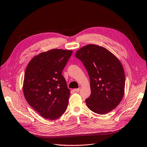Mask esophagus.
Returning a JSON list of instances; mask_svg holds the SVG:
<instances>
[{"instance_id":"esophagus-1","label":"esophagus","mask_w":147,"mask_h":147,"mask_svg":"<svg viewBox=\"0 0 147 147\" xmlns=\"http://www.w3.org/2000/svg\"><path fill=\"white\" fill-rule=\"evenodd\" d=\"M74 91H76V92H79V91H80V88H76V89H74Z\"/></svg>"}]
</instances>
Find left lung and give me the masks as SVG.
Masks as SVG:
<instances>
[{
	"instance_id": "1",
	"label": "left lung",
	"mask_w": 147,
	"mask_h": 147,
	"mask_svg": "<svg viewBox=\"0 0 147 147\" xmlns=\"http://www.w3.org/2000/svg\"><path fill=\"white\" fill-rule=\"evenodd\" d=\"M76 57L87 69L91 93L86 99L92 112L103 115L120 103L124 94L125 74L120 60L106 48L89 44L78 49Z\"/></svg>"
}]
</instances>
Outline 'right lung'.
<instances>
[{
	"instance_id": "1",
	"label": "right lung",
	"mask_w": 147,
	"mask_h": 147,
	"mask_svg": "<svg viewBox=\"0 0 147 147\" xmlns=\"http://www.w3.org/2000/svg\"><path fill=\"white\" fill-rule=\"evenodd\" d=\"M73 51L53 49L34 56L27 66L23 81L24 97L45 119L55 120L66 111L70 91L62 70Z\"/></svg>"
}]
</instances>
